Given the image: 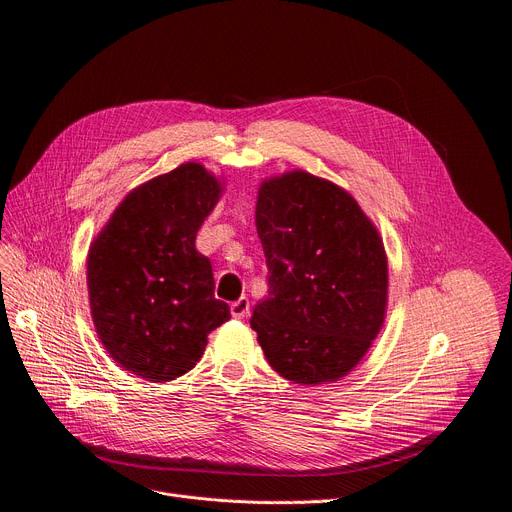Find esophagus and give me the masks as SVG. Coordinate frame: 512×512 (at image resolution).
I'll return each mask as SVG.
<instances>
[{
    "instance_id": "obj_1",
    "label": "esophagus",
    "mask_w": 512,
    "mask_h": 512,
    "mask_svg": "<svg viewBox=\"0 0 512 512\" xmlns=\"http://www.w3.org/2000/svg\"><path fill=\"white\" fill-rule=\"evenodd\" d=\"M230 313H232V317H236V319H245V317L251 313V303H249V299H247V297H240L238 301H234V303L230 305Z\"/></svg>"
}]
</instances>
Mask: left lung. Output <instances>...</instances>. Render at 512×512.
I'll use <instances>...</instances> for the list:
<instances>
[{"label":"left lung","instance_id":"1","mask_svg":"<svg viewBox=\"0 0 512 512\" xmlns=\"http://www.w3.org/2000/svg\"><path fill=\"white\" fill-rule=\"evenodd\" d=\"M255 224L270 288L251 328L267 363L303 386L342 378L384 324L388 261L378 230L340 186L307 172L265 180Z\"/></svg>","mask_w":512,"mask_h":512}]
</instances>
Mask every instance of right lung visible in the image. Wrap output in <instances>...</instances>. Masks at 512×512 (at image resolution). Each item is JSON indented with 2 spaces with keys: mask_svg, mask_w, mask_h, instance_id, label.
Masks as SVG:
<instances>
[{
  "mask_svg": "<svg viewBox=\"0 0 512 512\" xmlns=\"http://www.w3.org/2000/svg\"><path fill=\"white\" fill-rule=\"evenodd\" d=\"M222 193L201 164L141 184L91 245L89 301L99 340L126 371L170 382L191 371L207 336L230 319L213 294L197 232Z\"/></svg>",
  "mask_w": 512,
  "mask_h": 512,
  "instance_id": "1",
  "label": "right lung"
}]
</instances>
